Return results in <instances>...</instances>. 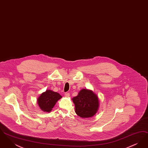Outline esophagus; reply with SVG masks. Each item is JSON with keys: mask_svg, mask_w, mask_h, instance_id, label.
<instances>
[{"mask_svg": "<svg viewBox=\"0 0 148 148\" xmlns=\"http://www.w3.org/2000/svg\"><path fill=\"white\" fill-rule=\"evenodd\" d=\"M64 95L65 97H69L70 96V94L69 92H65L64 94Z\"/></svg>", "mask_w": 148, "mask_h": 148, "instance_id": "obj_1", "label": "esophagus"}]
</instances>
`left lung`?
<instances>
[{"label":"left lung","mask_w":148,"mask_h":148,"mask_svg":"<svg viewBox=\"0 0 148 148\" xmlns=\"http://www.w3.org/2000/svg\"><path fill=\"white\" fill-rule=\"evenodd\" d=\"M72 100L75 104V113L81 118L92 117L98 110V97L90 90L82 89Z\"/></svg>","instance_id":"obj_1"}]
</instances>
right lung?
I'll return each mask as SVG.
<instances>
[{
	"label": "right lung",
	"mask_w": 148,
	"mask_h": 148,
	"mask_svg": "<svg viewBox=\"0 0 148 148\" xmlns=\"http://www.w3.org/2000/svg\"><path fill=\"white\" fill-rule=\"evenodd\" d=\"M62 98V97L59 93L51 90H47L38 98L37 102L42 110L49 113L51 112L58 100Z\"/></svg>",
	"instance_id": "add662e5"
}]
</instances>
